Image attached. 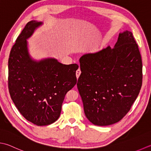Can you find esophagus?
I'll list each match as a JSON object with an SVG mask.
<instances>
[{
    "label": "esophagus",
    "instance_id": "esophagus-1",
    "mask_svg": "<svg viewBox=\"0 0 151 151\" xmlns=\"http://www.w3.org/2000/svg\"><path fill=\"white\" fill-rule=\"evenodd\" d=\"M81 69H78V70H76V78H78L80 75H81Z\"/></svg>",
    "mask_w": 151,
    "mask_h": 151
}]
</instances>
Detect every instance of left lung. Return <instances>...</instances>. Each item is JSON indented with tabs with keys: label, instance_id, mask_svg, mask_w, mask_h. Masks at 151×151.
Returning <instances> with one entry per match:
<instances>
[{
	"label": "left lung",
	"instance_id": "8db88e82",
	"mask_svg": "<svg viewBox=\"0 0 151 151\" xmlns=\"http://www.w3.org/2000/svg\"><path fill=\"white\" fill-rule=\"evenodd\" d=\"M77 88L86 116L94 125L116 123L130 110L142 85V60L132 32L110 46L82 55Z\"/></svg>",
	"mask_w": 151,
	"mask_h": 151
}]
</instances>
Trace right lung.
Instances as JSON below:
<instances>
[{
    "instance_id": "add662e5",
    "label": "right lung",
    "mask_w": 151,
    "mask_h": 151,
    "mask_svg": "<svg viewBox=\"0 0 151 151\" xmlns=\"http://www.w3.org/2000/svg\"><path fill=\"white\" fill-rule=\"evenodd\" d=\"M42 22L27 23L12 48L8 88L14 103L25 119L37 126L51 124L60 116L65 96L76 84L77 64L63 65L48 58L35 60L27 40Z\"/></svg>"
}]
</instances>
